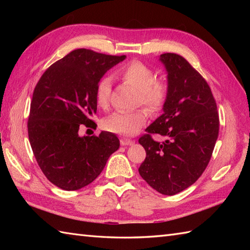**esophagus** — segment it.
<instances>
[{
  "label": "esophagus",
  "mask_w": 250,
  "mask_h": 250,
  "mask_svg": "<svg viewBox=\"0 0 250 250\" xmlns=\"http://www.w3.org/2000/svg\"><path fill=\"white\" fill-rule=\"evenodd\" d=\"M120 144L122 146H128V145L134 144V141L133 140H130V139H125V137H121V139H120Z\"/></svg>",
  "instance_id": "1"
}]
</instances>
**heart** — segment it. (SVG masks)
I'll use <instances>...</instances> for the list:
<instances>
[{
	"label": "heart",
	"mask_w": 250,
	"mask_h": 250,
	"mask_svg": "<svg viewBox=\"0 0 250 250\" xmlns=\"http://www.w3.org/2000/svg\"><path fill=\"white\" fill-rule=\"evenodd\" d=\"M122 81L137 90L136 104L145 105L151 113L160 110L167 97V84L157 79L152 68L140 61H131L117 71ZM111 91L110 78L104 76L100 79L95 88V100L101 108L107 109ZM149 117L148 110L139 108L130 113L111 114L103 122L104 128L120 135H134L139 132Z\"/></svg>",
	"instance_id": "heart-1"
}]
</instances>
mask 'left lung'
Segmentation results:
<instances>
[{
    "instance_id": "obj_1",
    "label": "left lung",
    "mask_w": 250,
    "mask_h": 250,
    "mask_svg": "<svg viewBox=\"0 0 250 250\" xmlns=\"http://www.w3.org/2000/svg\"><path fill=\"white\" fill-rule=\"evenodd\" d=\"M167 97L163 114L139 143L146 158L139 173L158 192L174 195L190 187L208 164L219 133V116L211 90L201 74L176 54H163ZM151 134L166 139L157 142Z\"/></svg>"
}]
</instances>
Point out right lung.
I'll return each instance as SVG.
<instances>
[{
  "label": "right lung",
  "mask_w": 250,
  "mask_h": 250,
  "mask_svg": "<svg viewBox=\"0 0 250 250\" xmlns=\"http://www.w3.org/2000/svg\"><path fill=\"white\" fill-rule=\"evenodd\" d=\"M125 56L76 49L50 65L32 97L29 141L37 163L50 183L63 190L86 187L103 171L118 137L102 131L81 136L83 126L95 128V88L104 74Z\"/></svg>",
  "instance_id": "add662e5"
}]
</instances>
